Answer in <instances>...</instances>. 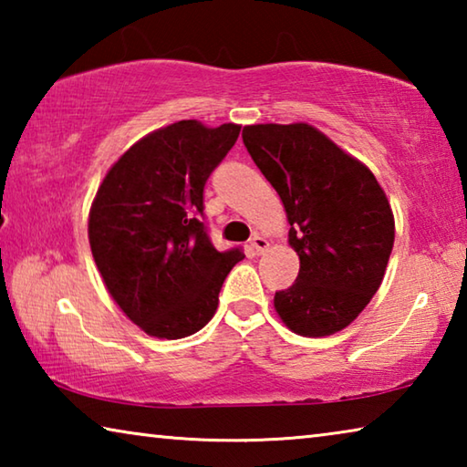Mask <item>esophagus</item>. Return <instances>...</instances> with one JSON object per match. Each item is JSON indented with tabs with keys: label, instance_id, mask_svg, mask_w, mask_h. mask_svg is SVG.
Instances as JSON below:
<instances>
[{
	"label": "esophagus",
	"instance_id": "1",
	"mask_svg": "<svg viewBox=\"0 0 467 467\" xmlns=\"http://www.w3.org/2000/svg\"><path fill=\"white\" fill-rule=\"evenodd\" d=\"M251 249L255 251V255H264V253L270 249V241L265 239V236H253V241H251Z\"/></svg>",
	"mask_w": 467,
	"mask_h": 467
}]
</instances>
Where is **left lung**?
Returning <instances> with one entry per match:
<instances>
[{
	"label": "left lung",
	"instance_id": "8db88e82",
	"mask_svg": "<svg viewBox=\"0 0 467 467\" xmlns=\"http://www.w3.org/2000/svg\"><path fill=\"white\" fill-rule=\"evenodd\" d=\"M243 141L280 195L300 259L296 282L275 292V313L305 337L342 331L381 286L393 249L383 187L367 164L309 123L247 125Z\"/></svg>",
	"mask_w": 467,
	"mask_h": 467
}]
</instances>
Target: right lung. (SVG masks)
Returning a JSON list of instances; mask_svg holds the SVG:
<instances>
[{
	"label": "right lung",
	"instance_id": "1",
	"mask_svg": "<svg viewBox=\"0 0 467 467\" xmlns=\"http://www.w3.org/2000/svg\"><path fill=\"white\" fill-rule=\"evenodd\" d=\"M241 125L171 123L138 140L99 185L88 214L94 264L109 295L148 336L179 339L218 309V292L244 253L218 251L203 216V185Z\"/></svg>",
	"mask_w": 467,
	"mask_h": 467
}]
</instances>
